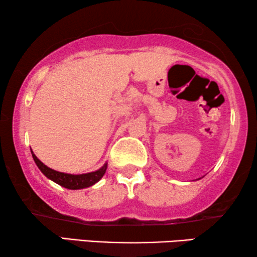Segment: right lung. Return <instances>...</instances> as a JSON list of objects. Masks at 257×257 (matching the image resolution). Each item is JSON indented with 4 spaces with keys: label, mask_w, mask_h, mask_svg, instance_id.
<instances>
[{
    "label": "right lung",
    "mask_w": 257,
    "mask_h": 257,
    "mask_svg": "<svg viewBox=\"0 0 257 257\" xmlns=\"http://www.w3.org/2000/svg\"><path fill=\"white\" fill-rule=\"evenodd\" d=\"M31 156L34 158L35 164L37 165V167L40 168V171L43 173L48 179H50L56 184H58L62 187H65L68 189H83L87 188L90 186H93L97 184L98 181L103 178L107 168V163H105L99 170L90 172V173H84V174H70V173H63V172H58L52 170V168L48 167L47 165H44L38 158L35 156L33 150H31Z\"/></svg>",
    "instance_id": "obj_1"
}]
</instances>
